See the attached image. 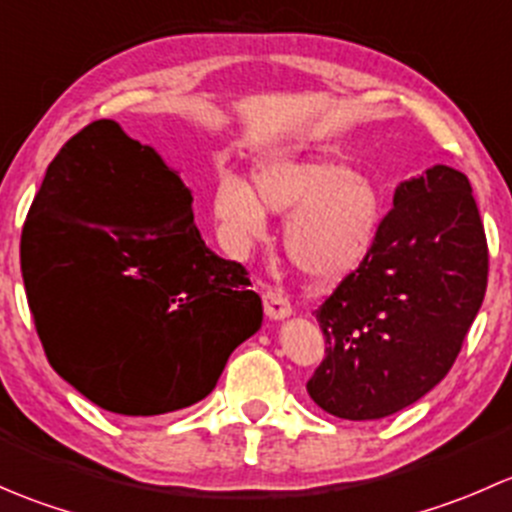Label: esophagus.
<instances>
[{"mask_svg": "<svg viewBox=\"0 0 512 512\" xmlns=\"http://www.w3.org/2000/svg\"><path fill=\"white\" fill-rule=\"evenodd\" d=\"M262 304H265V314L270 319H285L292 314V302H289L280 289H265Z\"/></svg>", "mask_w": 512, "mask_h": 512, "instance_id": "esophagus-1", "label": "esophagus"}]
</instances>
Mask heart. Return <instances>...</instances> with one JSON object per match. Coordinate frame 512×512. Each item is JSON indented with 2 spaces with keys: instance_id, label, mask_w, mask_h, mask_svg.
<instances>
[{
  "instance_id": "b5f03b06",
  "label": "heart",
  "mask_w": 512,
  "mask_h": 512,
  "mask_svg": "<svg viewBox=\"0 0 512 512\" xmlns=\"http://www.w3.org/2000/svg\"><path fill=\"white\" fill-rule=\"evenodd\" d=\"M255 189L235 175L215 183L213 213L232 245L247 247L265 235L267 208L292 213L287 252L317 282L342 280L374 250L379 193L347 165L322 156H272L255 168Z\"/></svg>"
}]
</instances>
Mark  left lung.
Here are the masks:
<instances>
[{"label": "left lung", "instance_id": "obj_1", "mask_svg": "<svg viewBox=\"0 0 512 512\" xmlns=\"http://www.w3.org/2000/svg\"><path fill=\"white\" fill-rule=\"evenodd\" d=\"M488 287V240L466 175L401 183L371 255L317 309L314 404L347 421L406 409L451 371Z\"/></svg>", "mask_w": 512, "mask_h": 512}]
</instances>
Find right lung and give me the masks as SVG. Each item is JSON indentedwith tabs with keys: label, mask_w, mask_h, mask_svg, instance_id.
<instances>
[{
	"label": "right lung",
	"mask_w": 512,
	"mask_h": 512,
	"mask_svg": "<svg viewBox=\"0 0 512 512\" xmlns=\"http://www.w3.org/2000/svg\"><path fill=\"white\" fill-rule=\"evenodd\" d=\"M193 198L151 146L94 121L46 168L22 230V277L46 359L101 409L198 404L260 329L240 262L215 255Z\"/></svg>",
	"instance_id": "right-lung-1"
}]
</instances>
